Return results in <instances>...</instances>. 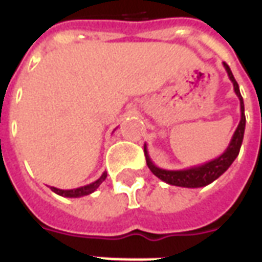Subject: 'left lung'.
<instances>
[{
  "label": "left lung",
  "mask_w": 262,
  "mask_h": 262,
  "mask_svg": "<svg viewBox=\"0 0 262 262\" xmlns=\"http://www.w3.org/2000/svg\"><path fill=\"white\" fill-rule=\"evenodd\" d=\"M226 73L229 75V78L233 82V88L236 92L237 98L240 101V112H242V118H240V123L237 126L234 135L231 137L229 146L223 153L220 154L219 157L210 160L208 163H203L201 165H193V167H188L184 170H164L160 168L154 164L150 156H148L147 146L144 144V156H146V163H147L148 168L153 172L154 176L160 178L161 181L167 182L170 185H176V187L182 188H201L206 187L209 184H212L214 180H217L223 172H225L236 160L238 156L240 147H242L243 137H244V129H246V115H244V102H243V97L240 94V88L237 81L233 77V73L229 66L223 63Z\"/></svg>",
  "instance_id": "8db88e82"
}]
</instances>
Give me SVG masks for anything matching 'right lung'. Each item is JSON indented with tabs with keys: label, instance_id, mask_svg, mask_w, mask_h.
<instances>
[{
	"label": "right lung",
	"instance_id": "1",
	"mask_svg": "<svg viewBox=\"0 0 262 262\" xmlns=\"http://www.w3.org/2000/svg\"><path fill=\"white\" fill-rule=\"evenodd\" d=\"M105 178H106V172H103L102 176L98 178L97 181L91 182V184H88V185H84V187L80 188H75V189H59V188H52V191L54 193H57L60 196H64V198H80V196H85V195H90L94 191H97V188L105 181Z\"/></svg>",
	"mask_w": 262,
	"mask_h": 262
}]
</instances>
